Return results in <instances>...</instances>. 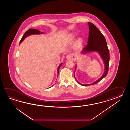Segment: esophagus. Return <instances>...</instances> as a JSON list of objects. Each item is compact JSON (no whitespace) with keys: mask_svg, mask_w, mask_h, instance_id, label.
Wrapping results in <instances>:
<instances>
[{"mask_svg":"<svg viewBox=\"0 0 130 130\" xmlns=\"http://www.w3.org/2000/svg\"><path fill=\"white\" fill-rule=\"evenodd\" d=\"M66 58L68 60H74L75 58V56L72 53H70L66 56Z\"/></svg>","mask_w":130,"mask_h":130,"instance_id":"obj_1","label":"esophagus"}]
</instances>
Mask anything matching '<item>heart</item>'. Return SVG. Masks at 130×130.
Listing matches in <instances>:
<instances>
[{
	"label": "heart",
	"instance_id": "heart-1",
	"mask_svg": "<svg viewBox=\"0 0 130 130\" xmlns=\"http://www.w3.org/2000/svg\"><path fill=\"white\" fill-rule=\"evenodd\" d=\"M74 38V35H71V39H72ZM82 44V40L81 39H78L77 41H76V46L77 47H79Z\"/></svg>",
	"mask_w": 130,
	"mask_h": 130
}]
</instances>
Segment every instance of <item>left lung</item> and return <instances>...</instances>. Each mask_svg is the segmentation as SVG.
<instances>
[{
  "instance_id": "obj_1",
  "label": "left lung",
  "mask_w": 130,
  "mask_h": 130,
  "mask_svg": "<svg viewBox=\"0 0 130 130\" xmlns=\"http://www.w3.org/2000/svg\"><path fill=\"white\" fill-rule=\"evenodd\" d=\"M89 32L88 43L86 47L82 50V53H85L89 52L96 51L99 53L103 58L105 66V70L104 74L98 80L94 83L89 85H83L79 83L76 78L77 83L83 86H89L95 85L99 82L107 75L109 70V66L110 61L109 50L107 47V44L105 38L97 27L91 22H88Z\"/></svg>"
}]
</instances>
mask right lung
Listing matches in <instances>:
<instances>
[{"instance_id":"1","label":"right lung","mask_w":130,"mask_h":130,"mask_svg":"<svg viewBox=\"0 0 130 130\" xmlns=\"http://www.w3.org/2000/svg\"><path fill=\"white\" fill-rule=\"evenodd\" d=\"M40 33H41V32H40V31L38 30H37V29H29V30H28L25 32V34L23 35V36L22 37V39L20 40V43L24 40V39H25L26 37L29 36V35H31V34H40ZM62 64V63H61V64L59 66L58 68V72H59V68H60V67H61Z\"/></svg>"}]
</instances>
